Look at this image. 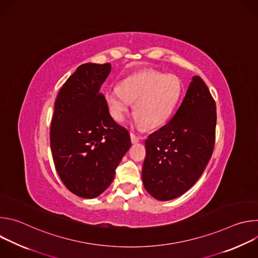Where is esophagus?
Wrapping results in <instances>:
<instances>
[{
  "label": "esophagus",
  "mask_w": 258,
  "mask_h": 258,
  "mask_svg": "<svg viewBox=\"0 0 258 258\" xmlns=\"http://www.w3.org/2000/svg\"><path fill=\"white\" fill-rule=\"evenodd\" d=\"M141 139H142V137L137 136V135H135L134 133H131V141H132V143H133V144L140 142V140H141Z\"/></svg>",
  "instance_id": "obj_1"
}]
</instances>
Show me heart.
I'll return each mask as SVG.
<instances>
[{
  "instance_id": "obj_1",
  "label": "heart",
  "mask_w": 258,
  "mask_h": 258,
  "mask_svg": "<svg viewBox=\"0 0 258 258\" xmlns=\"http://www.w3.org/2000/svg\"><path fill=\"white\" fill-rule=\"evenodd\" d=\"M179 82L172 76L159 72H143L133 76L107 90L105 99L109 113L116 121H122L135 104V120L154 128L162 125L177 102Z\"/></svg>"
}]
</instances>
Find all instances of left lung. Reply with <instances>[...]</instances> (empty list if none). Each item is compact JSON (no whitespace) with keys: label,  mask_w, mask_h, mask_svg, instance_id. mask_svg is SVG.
<instances>
[{"label":"left lung","mask_w":258,"mask_h":258,"mask_svg":"<svg viewBox=\"0 0 258 258\" xmlns=\"http://www.w3.org/2000/svg\"><path fill=\"white\" fill-rule=\"evenodd\" d=\"M215 126V101L195 76L172 118L145 142L142 178L147 192L160 201L186 193L211 158Z\"/></svg>","instance_id":"obj_1"}]
</instances>
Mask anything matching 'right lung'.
<instances>
[{"label":"right lung","mask_w":258,"mask_h":258,"mask_svg":"<svg viewBox=\"0 0 258 258\" xmlns=\"http://www.w3.org/2000/svg\"><path fill=\"white\" fill-rule=\"evenodd\" d=\"M111 64L78 67L58 93L50 127L54 164L65 187L92 199L112 182L115 169L131 148L125 127L109 113L102 84Z\"/></svg>","instance_id":"1"}]
</instances>
